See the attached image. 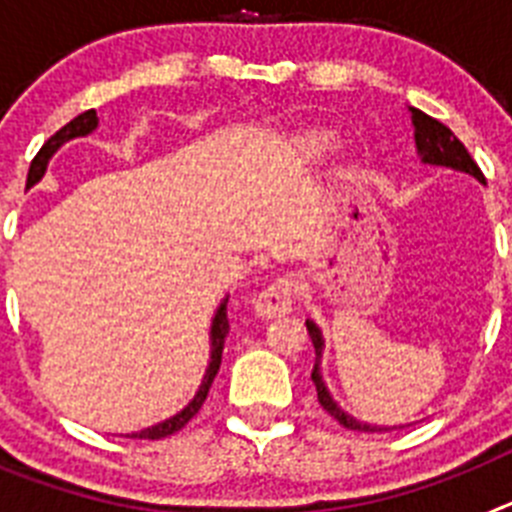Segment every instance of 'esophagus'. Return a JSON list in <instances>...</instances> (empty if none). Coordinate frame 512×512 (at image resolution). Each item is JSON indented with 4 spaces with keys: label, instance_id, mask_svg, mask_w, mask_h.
<instances>
[{
    "label": "esophagus",
    "instance_id": "1",
    "mask_svg": "<svg viewBox=\"0 0 512 512\" xmlns=\"http://www.w3.org/2000/svg\"><path fill=\"white\" fill-rule=\"evenodd\" d=\"M292 297H295V282L289 277H279L264 287L253 302V310L259 318H279L292 310Z\"/></svg>",
    "mask_w": 512,
    "mask_h": 512
}]
</instances>
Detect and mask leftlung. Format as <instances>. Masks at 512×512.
I'll return each instance as SVG.
<instances>
[{
    "mask_svg": "<svg viewBox=\"0 0 512 512\" xmlns=\"http://www.w3.org/2000/svg\"><path fill=\"white\" fill-rule=\"evenodd\" d=\"M410 117H413V128H415V148L420 153V161L423 164L433 166H446V169L464 171V174L474 176L477 182H485V176L479 171V166L474 164V158L469 156V151L464 148L459 138L451 133L443 122L433 120L431 115L415 110L410 107ZM307 333L312 338V346H315V366H312V382H315V390H318V402L323 405V410L328 415L338 420L343 428H351V431H390V428H379V425L359 423L356 418L346 413V410L338 408V402L330 397L328 387H325L323 377H320V356H323V336H320V328L312 320H305ZM397 428V425H395ZM402 428V425H400Z\"/></svg>",
    "mask_w": 512,
    "mask_h": 512,
    "instance_id": "8db88e82",
    "label": "left lung"
}]
</instances>
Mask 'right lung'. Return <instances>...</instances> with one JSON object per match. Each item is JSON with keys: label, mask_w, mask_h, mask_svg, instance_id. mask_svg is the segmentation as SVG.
<instances>
[{"label": "right lung", "mask_w": 512, "mask_h": 512, "mask_svg": "<svg viewBox=\"0 0 512 512\" xmlns=\"http://www.w3.org/2000/svg\"><path fill=\"white\" fill-rule=\"evenodd\" d=\"M97 122L99 120H97V112L94 110L81 112L79 117H74L71 122H66V125H63L56 135H51V138L45 140V146L40 148L38 156H35L33 164H30V171H27V187H33V184H38L40 179H43L45 169H48V161H51L53 153H56L58 148L66 143V140L89 135L94 128H97ZM228 330H230L228 297H225V300L220 302V307H217L215 318H212L210 364H207V372H205V377H202V384H200V390H197V395L192 397V402H189L187 408L179 410V413L171 415V418H166L164 423H156V425H151V428H143V431H138V433H130V438H148V441H158V438H166V436H171V433L182 431L184 425H187L194 415L200 413L202 402L207 400V392H210V387H212V379H215L217 369H220V361H223V346H225V336H228Z\"/></svg>", "instance_id": "add662e5"}]
</instances>
